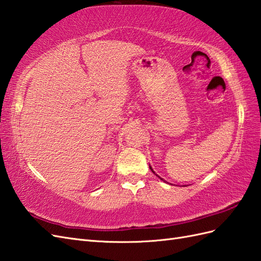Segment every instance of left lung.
I'll list each match as a JSON object with an SVG mask.
<instances>
[{"instance_id":"left-lung-1","label":"left lung","mask_w":261,"mask_h":261,"mask_svg":"<svg viewBox=\"0 0 261 261\" xmlns=\"http://www.w3.org/2000/svg\"><path fill=\"white\" fill-rule=\"evenodd\" d=\"M150 169H151V171H152L153 173H154V171H153V170H152V168H151V166H150ZM161 179H162V178H161Z\"/></svg>"}]
</instances>
